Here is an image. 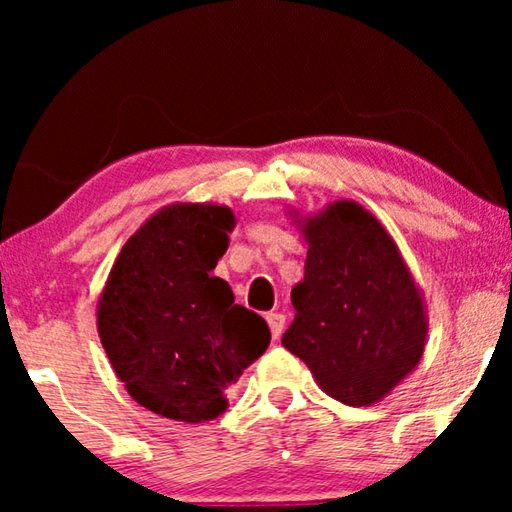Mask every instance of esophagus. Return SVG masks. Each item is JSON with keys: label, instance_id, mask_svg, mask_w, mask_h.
Instances as JSON below:
<instances>
[{"label": "esophagus", "instance_id": "34e87169", "mask_svg": "<svg viewBox=\"0 0 512 512\" xmlns=\"http://www.w3.org/2000/svg\"><path fill=\"white\" fill-rule=\"evenodd\" d=\"M265 321H268V326H270V333H272V338H279V335H282V331H284V314H279V312H268L265 314Z\"/></svg>", "mask_w": 512, "mask_h": 512}]
</instances>
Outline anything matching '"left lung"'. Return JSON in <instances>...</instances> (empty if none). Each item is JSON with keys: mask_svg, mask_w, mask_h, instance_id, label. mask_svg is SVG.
<instances>
[{"mask_svg": "<svg viewBox=\"0 0 512 512\" xmlns=\"http://www.w3.org/2000/svg\"><path fill=\"white\" fill-rule=\"evenodd\" d=\"M291 219L307 242L305 277L282 345L335 401H382L424 356V293L389 230L354 200Z\"/></svg>", "mask_w": 512, "mask_h": 512, "instance_id": "8db88e82", "label": "left lung"}]
</instances>
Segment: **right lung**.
I'll return each mask as SVG.
<instances>
[{
  "instance_id": "obj_1",
  "label": "right lung",
  "mask_w": 512,
  "mask_h": 512,
  "mask_svg": "<svg viewBox=\"0 0 512 512\" xmlns=\"http://www.w3.org/2000/svg\"><path fill=\"white\" fill-rule=\"evenodd\" d=\"M235 214L174 202L151 214L116 256L97 300L111 368L146 410L200 424L226 410V391L270 345L263 317L235 305L212 270Z\"/></svg>"
}]
</instances>
